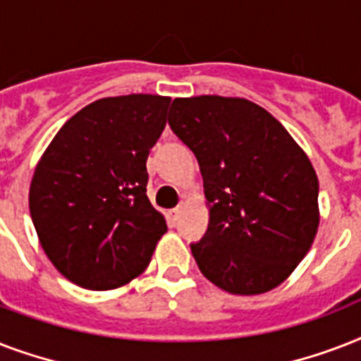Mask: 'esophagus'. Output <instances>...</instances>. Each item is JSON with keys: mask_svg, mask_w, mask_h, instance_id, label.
I'll use <instances>...</instances> for the list:
<instances>
[{"mask_svg": "<svg viewBox=\"0 0 361 361\" xmlns=\"http://www.w3.org/2000/svg\"><path fill=\"white\" fill-rule=\"evenodd\" d=\"M181 212H183V206H178V208H174V209H170V219L174 221H178L181 217Z\"/></svg>", "mask_w": 361, "mask_h": 361, "instance_id": "34e87169", "label": "esophagus"}]
</instances>
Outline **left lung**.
<instances>
[{
    "mask_svg": "<svg viewBox=\"0 0 361 361\" xmlns=\"http://www.w3.org/2000/svg\"><path fill=\"white\" fill-rule=\"evenodd\" d=\"M169 125L202 172L209 223L191 251L204 277L240 296L281 285L319 228V180L307 155L247 99H174Z\"/></svg>",
    "mask_w": 361,
    "mask_h": 361,
    "instance_id": "obj_1",
    "label": "left lung"
}]
</instances>
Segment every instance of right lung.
<instances>
[{
  "label": "right lung",
  "mask_w": 361,
  "mask_h": 361,
  "mask_svg": "<svg viewBox=\"0 0 361 361\" xmlns=\"http://www.w3.org/2000/svg\"><path fill=\"white\" fill-rule=\"evenodd\" d=\"M170 97L99 99L54 136L30 187V214L59 274L110 290L147 268L166 232L146 195V161L166 125Z\"/></svg>",
  "instance_id": "right-lung-1"
}]
</instances>
